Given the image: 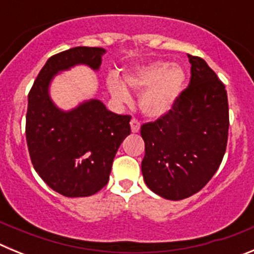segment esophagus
Returning <instances> with one entry per match:
<instances>
[{
  "label": "esophagus",
  "mask_w": 254,
  "mask_h": 254,
  "mask_svg": "<svg viewBox=\"0 0 254 254\" xmlns=\"http://www.w3.org/2000/svg\"><path fill=\"white\" fill-rule=\"evenodd\" d=\"M129 125H131V131L133 132V133H137L138 131H140V122H138L137 120H131V122H129Z\"/></svg>",
  "instance_id": "esophagus-1"
}]
</instances>
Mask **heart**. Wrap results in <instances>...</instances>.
Returning <instances> with one entry per match:
<instances>
[{
  "mask_svg": "<svg viewBox=\"0 0 254 254\" xmlns=\"http://www.w3.org/2000/svg\"><path fill=\"white\" fill-rule=\"evenodd\" d=\"M185 80L186 75L181 67L158 61L126 73L123 81L116 73H111L107 78V85L111 95L120 103L131 100L126 86L141 93L138 102L141 112L147 118L160 120L176 109L185 87Z\"/></svg>",
  "mask_w": 254,
  "mask_h": 254,
  "instance_id": "obj_1",
  "label": "heart"
}]
</instances>
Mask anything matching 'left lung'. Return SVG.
<instances>
[{"label": "left lung", "mask_w": 254, "mask_h": 254, "mask_svg": "<svg viewBox=\"0 0 254 254\" xmlns=\"http://www.w3.org/2000/svg\"><path fill=\"white\" fill-rule=\"evenodd\" d=\"M190 81L169 116L141 127L147 187L179 201L202 190L219 169L228 142L225 86L202 58L188 55Z\"/></svg>", "instance_id": "left-lung-1"}]
</instances>
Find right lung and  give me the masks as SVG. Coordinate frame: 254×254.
<instances>
[{"mask_svg":"<svg viewBox=\"0 0 254 254\" xmlns=\"http://www.w3.org/2000/svg\"><path fill=\"white\" fill-rule=\"evenodd\" d=\"M104 48L75 47L52 56L28 96L26 142L35 172L66 197H87L109 181L114 156L131 133L129 116L108 111L98 99L62 111L49 95L52 80L77 64L98 71Z\"/></svg>","mask_w":254,"mask_h":254,"instance_id":"obj_1","label":"right lung"}]
</instances>
